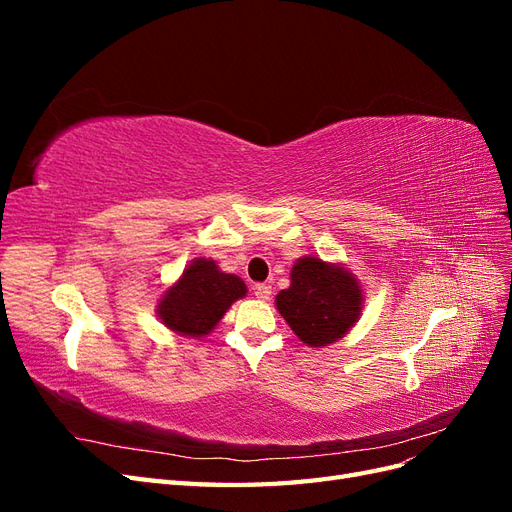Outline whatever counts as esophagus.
I'll return each mask as SVG.
<instances>
[{
	"instance_id": "obj_1",
	"label": "esophagus",
	"mask_w": 512,
	"mask_h": 512,
	"mask_svg": "<svg viewBox=\"0 0 512 512\" xmlns=\"http://www.w3.org/2000/svg\"><path fill=\"white\" fill-rule=\"evenodd\" d=\"M254 294H256V299L267 301L271 297V286L269 284H256L254 286Z\"/></svg>"
}]
</instances>
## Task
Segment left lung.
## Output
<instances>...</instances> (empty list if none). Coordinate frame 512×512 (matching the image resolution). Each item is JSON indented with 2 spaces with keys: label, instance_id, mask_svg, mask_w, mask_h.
Here are the masks:
<instances>
[{
  "label": "left lung",
  "instance_id": "obj_1",
  "mask_svg": "<svg viewBox=\"0 0 512 512\" xmlns=\"http://www.w3.org/2000/svg\"><path fill=\"white\" fill-rule=\"evenodd\" d=\"M290 280L275 305L303 344H333L361 316V286L344 267L305 256L292 267Z\"/></svg>",
  "mask_w": 512,
  "mask_h": 512
}]
</instances>
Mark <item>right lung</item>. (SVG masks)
<instances>
[{
    "label": "right lung",
    "instance_id": "right-lung-1",
    "mask_svg": "<svg viewBox=\"0 0 512 512\" xmlns=\"http://www.w3.org/2000/svg\"><path fill=\"white\" fill-rule=\"evenodd\" d=\"M245 292L247 288L237 275L222 273L213 260L198 258L183 271L181 280L164 292L158 314L168 329L200 337L207 335Z\"/></svg>",
    "mask_w": 512,
    "mask_h": 512
}]
</instances>
